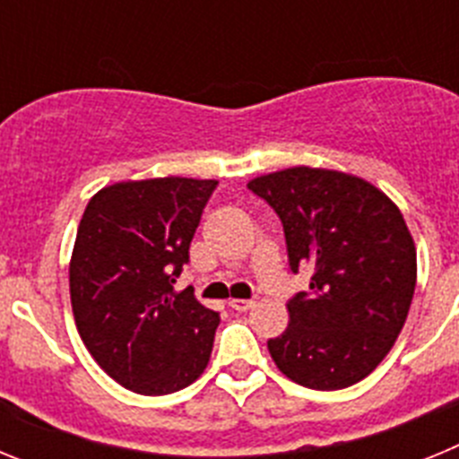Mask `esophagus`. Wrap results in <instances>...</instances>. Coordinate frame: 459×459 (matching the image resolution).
I'll list each match as a JSON object with an SVG mask.
<instances>
[{"mask_svg":"<svg viewBox=\"0 0 459 459\" xmlns=\"http://www.w3.org/2000/svg\"><path fill=\"white\" fill-rule=\"evenodd\" d=\"M230 307L237 312H248L250 307H255V299H232Z\"/></svg>","mask_w":459,"mask_h":459,"instance_id":"1","label":"esophagus"}]
</instances>
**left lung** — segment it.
I'll use <instances>...</instances> for the list:
<instances>
[{
	"label": "left lung",
	"instance_id": "obj_1",
	"mask_svg": "<svg viewBox=\"0 0 459 459\" xmlns=\"http://www.w3.org/2000/svg\"><path fill=\"white\" fill-rule=\"evenodd\" d=\"M248 188L285 230L290 266H310V291L287 303L271 359L291 381L338 391L366 379L391 351L416 290V246L403 213L370 181L338 169L290 168Z\"/></svg>",
	"mask_w": 459,
	"mask_h": 459
}]
</instances>
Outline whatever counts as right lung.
<instances>
[{
  "instance_id": "add662e5",
  "label": "right lung",
  "mask_w": 459,
  "mask_h": 459,
  "mask_svg": "<svg viewBox=\"0 0 459 459\" xmlns=\"http://www.w3.org/2000/svg\"><path fill=\"white\" fill-rule=\"evenodd\" d=\"M216 179L121 181L93 195L73 246L75 326L93 360L140 395H168L204 372L221 315L174 282Z\"/></svg>"
}]
</instances>
